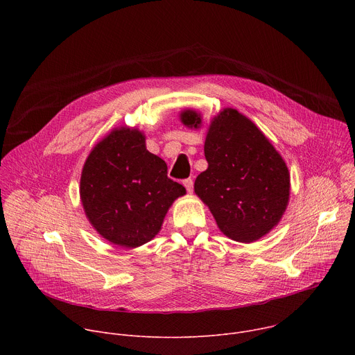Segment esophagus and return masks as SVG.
I'll return each instance as SVG.
<instances>
[{
  "mask_svg": "<svg viewBox=\"0 0 355 355\" xmlns=\"http://www.w3.org/2000/svg\"><path fill=\"white\" fill-rule=\"evenodd\" d=\"M182 184H184V187L187 188V191H188V192H192V189H193V181H192V178H187V180H184V181H182Z\"/></svg>",
  "mask_w": 355,
  "mask_h": 355,
  "instance_id": "esophagus-1",
  "label": "esophagus"
}]
</instances>
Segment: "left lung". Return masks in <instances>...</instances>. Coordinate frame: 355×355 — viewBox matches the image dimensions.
Masks as SVG:
<instances>
[{"label":"left lung","instance_id":"left-lung-1","mask_svg":"<svg viewBox=\"0 0 355 355\" xmlns=\"http://www.w3.org/2000/svg\"><path fill=\"white\" fill-rule=\"evenodd\" d=\"M181 121L198 128L200 115L184 111ZM205 157L208 170L196 177L193 189L219 229L240 243L267 234L286 209L289 173L263 132L236 110H225L209 126Z\"/></svg>","mask_w":355,"mask_h":355}]
</instances>
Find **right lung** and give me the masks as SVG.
I'll use <instances>...</instances> for the list:
<instances>
[{
  "mask_svg": "<svg viewBox=\"0 0 355 355\" xmlns=\"http://www.w3.org/2000/svg\"><path fill=\"white\" fill-rule=\"evenodd\" d=\"M185 188L168 178L167 164L151 155L144 136L121 128L101 140L81 174L85 215L108 241L133 248L153 239Z\"/></svg>",
  "mask_w": 355,
  "mask_h": 355,
  "instance_id": "1",
  "label": "right lung"
}]
</instances>
